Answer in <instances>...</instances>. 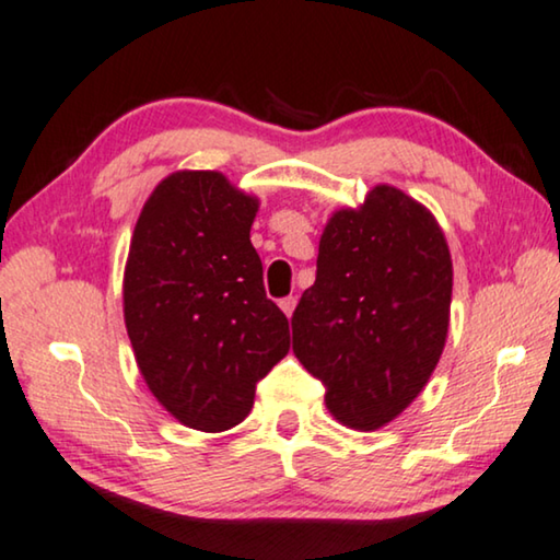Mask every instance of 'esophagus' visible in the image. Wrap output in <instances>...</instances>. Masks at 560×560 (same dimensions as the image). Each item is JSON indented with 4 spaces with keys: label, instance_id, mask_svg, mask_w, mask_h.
I'll use <instances>...</instances> for the list:
<instances>
[{
    "label": "esophagus",
    "instance_id": "esophagus-1",
    "mask_svg": "<svg viewBox=\"0 0 560 560\" xmlns=\"http://www.w3.org/2000/svg\"><path fill=\"white\" fill-rule=\"evenodd\" d=\"M279 306H281V312H283V314L291 316V312H294V306H296V296H287V299H281Z\"/></svg>",
    "mask_w": 560,
    "mask_h": 560
}]
</instances>
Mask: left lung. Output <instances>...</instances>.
<instances>
[{
	"label": "left lung",
	"mask_w": 560,
	"mask_h": 560,
	"mask_svg": "<svg viewBox=\"0 0 560 560\" xmlns=\"http://www.w3.org/2000/svg\"><path fill=\"white\" fill-rule=\"evenodd\" d=\"M450 299L445 233L415 198L377 186L331 215L291 334L341 424L372 432L420 395L445 349Z\"/></svg>",
	"instance_id": "1"
}]
</instances>
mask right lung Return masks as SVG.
Instances as JSON below:
<instances>
[{"label":"right lung","instance_id":"right-lung-1","mask_svg":"<svg viewBox=\"0 0 560 560\" xmlns=\"http://www.w3.org/2000/svg\"><path fill=\"white\" fill-rule=\"evenodd\" d=\"M258 200L215 171H178L145 200L122 281L125 327L148 389L175 420L223 432L289 352L252 244Z\"/></svg>","mask_w":560,"mask_h":560}]
</instances>
